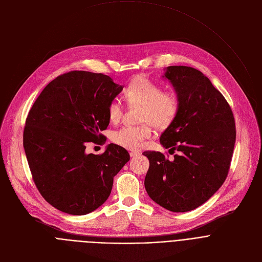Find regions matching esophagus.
Here are the masks:
<instances>
[{
    "instance_id": "1",
    "label": "esophagus",
    "mask_w": 262,
    "mask_h": 262,
    "mask_svg": "<svg viewBox=\"0 0 262 262\" xmlns=\"http://www.w3.org/2000/svg\"><path fill=\"white\" fill-rule=\"evenodd\" d=\"M137 155H139V154L136 153V152H130V156H131V157H135V156H137Z\"/></svg>"
}]
</instances>
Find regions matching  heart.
Instances as JSON below:
<instances>
[{
    "label": "heart",
    "instance_id": "obj_1",
    "mask_svg": "<svg viewBox=\"0 0 262 262\" xmlns=\"http://www.w3.org/2000/svg\"><path fill=\"white\" fill-rule=\"evenodd\" d=\"M124 97L129 105H140L138 126H124L115 130L111 140L128 150L137 151L146 146L153 135L152 123L156 128H166L176 120L180 110L177 95L162 91V86L144 76L133 78L125 87ZM108 118L112 124H118L123 115V105L119 100H112L107 108Z\"/></svg>",
    "mask_w": 262,
    "mask_h": 262
}]
</instances>
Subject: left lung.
I'll list each match as a JSON object with an SVG mask.
<instances>
[{"mask_svg": "<svg viewBox=\"0 0 262 262\" xmlns=\"http://www.w3.org/2000/svg\"><path fill=\"white\" fill-rule=\"evenodd\" d=\"M164 76L177 93L180 110L160 143L179 154L168 160L160 152H143L150 161L144 187L163 208L186 212L204 204L225 182L235 144V121L224 96L200 71L172 66Z\"/></svg>", "mask_w": 262, "mask_h": 262, "instance_id": "8db88e82", "label": "left lung"}]
</instances>
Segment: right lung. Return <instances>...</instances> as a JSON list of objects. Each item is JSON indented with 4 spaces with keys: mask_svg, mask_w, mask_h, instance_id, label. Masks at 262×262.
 I'll return each mask as SVG.
<instances>
[{
    "mask_svg": "<svg viewBox=\"0 0 262 262\" xmlns=\"http://www.w3.org/2000/svg\"><path fill=\"white\" fill-rule=\"evenodd\" d=\"M123 87L104 74L73 71L51 81L26 119L23 143L32 179L50 204L73 215L87 214L108 199L113 177L129 161L110 143L86 154V142L102 143L107 108Z\"/></svg>",
    "mask_w": 262,
    "mask_h": 262,
    "instance_id": "obj_1",
    "label": "right lung"
}]
</instances>
